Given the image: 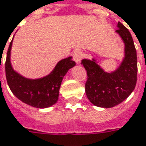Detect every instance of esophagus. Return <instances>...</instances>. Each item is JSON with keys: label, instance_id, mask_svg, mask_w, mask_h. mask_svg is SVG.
I'll list each match as a JSON object with an SVG mask.
<instances>
[{"label": "esophagus", "instance_id": "1", "mask_svg": "<svg viewBox=\"0 0 146 146\" xmlns=\"http://www.w3.org/2000/svg\"><path fill=\"white\" fill-rule=\"evenodd\" d=\"M84 57V53L82 52L81 50H76L73 53V59L76 61V62H80L81 61V59Z\"/></svg>", "mask_w": 146, "mask_h": 146}]
</instances>
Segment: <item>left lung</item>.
<instances>
[{
  "instance_id": "left-lung-1",
  "label": "left lung",
  "mask_w": 146,
  "mask_h": 146,
  "mask_svg": "<svg viewBox=\"0 0 146 146\" xmlns=\"http://www.w3.org/2000/svg\"><path fill=\"white\" fill-rule=\"evenodd\" d=\"M116 31L125 44V58L118 70L106 73L94 60H82L81 65L87 71V98L99 107L110 108L121 103L132 93L137 84V58L132 35L120 22Z\"/></svg>"
}]
</instances>
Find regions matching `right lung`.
<instances>
[{
	"mask_svg": "<svg viewBox=\"0 0 146 146\" xmlns=\"http://www.w3.org/2000/svg\"><path fill=\"white\" fill-rule=\"evenodd\" d=\"M11 46L12 40L5 61V76L11 92L23 102L36 108H46L56 103L63 76L70 68L76 66L71 57L61 60L50 75L42 79L28 80L13 70L9 60Z\"/></svg>",
	"mask_w": 146,
	"mask_h": 146,
	"instance_id": "1",
	"label": "right lung"
}]
</instances>
